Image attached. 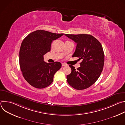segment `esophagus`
Here are the masks:
<instances>
[{
    "label": "esophagus",
    "instance_id": "1",
    "mask_svg": "<svg viewBox=\"0 0 125 125\" xmlns=\"http://www.w3.org/2000/svg\"><path fill=\"white\" fill-rule=\"evenodd\" d=\"M66 66V64H65V63H62V67H63V66Z\"/></svg>",
    "mask_w": 125,
    "mask_h": 125
}]
</instances>
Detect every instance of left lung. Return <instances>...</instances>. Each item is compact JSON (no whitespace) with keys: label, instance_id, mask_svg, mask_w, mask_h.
I'll list each match as a JSON object with an SVG mask.
<instances>
[{"label":"left lung","instance_id":"obj_1","mask_svg":"<svg viewBox=\"0 0 125 125\" xmlns=\"http://www.w3.org/2000/svg\"><path fill=\"white\" fill-rule=\"evenodd\" d=\"M65 35L77 43L72 57L82 60L77 70L69 65L72 71L67 76V82L76 90H84L95 83L103 70L104 54L102 45L91 34Z\"/></svg>","mask_w":125,"mask_h":125}]
</instances>
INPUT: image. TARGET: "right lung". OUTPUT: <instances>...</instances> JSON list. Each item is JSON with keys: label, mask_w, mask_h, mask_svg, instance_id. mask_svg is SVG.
<instances>
[{"label": "right lung", "mask_w": 125, "mask_h": 125, "mask_svg": "<svg viewBox=\"0 0 125 125\" xmlns=\"http://www.w3.org/2000/svg\"><path fill=\"white\" fill-rule=\"evenodd\" d=\"M63 34L37 30L23 41L19 52L20 67L24 78L31 86L43 88L52 83L55 73L62 65L59 62H44L43 55L50 51L52 41Z\"/></svg>", "instance_id": "right-lung-1"}]
</instances>
